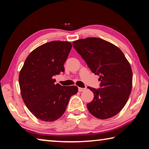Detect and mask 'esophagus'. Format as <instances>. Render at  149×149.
<instances>
[{
    "instance_id": "obj_1",
    "label": "esophagus",
    "mask_w": 149,
    "mask_h": 149,
    "mask_svg": "<svg viewBox=\"0 0 149 149\" xmlns=\"http://www.w3.org/2000/svg\"><path fill=\"white\" fill-rule=\"evenodd\" d=\"M85 88H81V87H79L78 88V91H79V92H82V91H85Z\"/></svg>"
}]
</instances>
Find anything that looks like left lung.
<instances>
[{
  "mask_svg": "<svg viewBox=\"0 0 149 149\" xmlns=\"http://www.w3.org/2000/svg\"><path fill=\"white\" fill-rule=\"evenodd\" d=\"M73 47L95 75H100L99 89L88 87L94 94L87 104L93 116L108 119L118 114L132 89L130 64L119 48L102 39L88 37L73 42Z\"/></svg>",
  "mask_w": 149,
  "mask_h": 149,
  "instance_id": "1",
  "label": "left lung"
}]
</instances>
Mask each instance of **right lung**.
I'll return each mask as SVG.
<instances>
[{
  "label": "right lung",
  "instance_id": "1",
  "mask_svg": "<svg viewBox=\"0 0 149 149\" xmlns=\"http://www.w3.org/2000/svg\"><path fill=\"white\" fill-rule=\"evenodd\" d=\"M72 43L54 41L47 42L30 53L19 74L22 97L29 110L38 119L53 122L64 114L76 86L54 84L53 76L64 72Z\"/></svg>",
  "mask_w": 149,
  "mask_h": 149
}]
</instances>
